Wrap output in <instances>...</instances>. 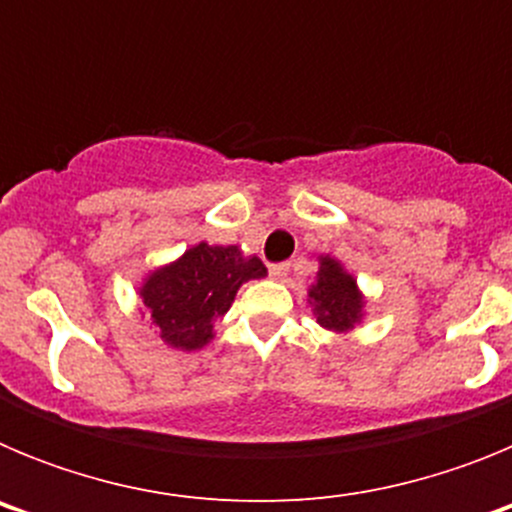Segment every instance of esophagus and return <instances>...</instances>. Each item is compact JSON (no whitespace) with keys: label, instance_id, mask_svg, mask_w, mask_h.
<instances>
[{"label":"esophagus","instance_id":"1","mask_svg":"<svg viewBox=\"0 0 512 512\" xmlns=\"http://www.w3.org/2000/svg\"><path fill=\"white\" fill-rule=\"evenodd\" d=\"M269 274L274 279H284L289 274V264H287V261H282V264H271Z\"/></svg>","mask_w":512,"mask_h":512}]
</instances>
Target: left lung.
I'll list each match as a JSON object with an SVG mask.
<instances>
[{"mask_svg":"<svg viewBox=\"0 0 512 512\" xmlns=\"http://www.w3.org/2000/svg\"><path fill=\"white\" fill-rule=\"evenodd\" d=\"M320 269L315 282L307 289V302L323 328L346 333L361 323L364 315V295L356 287V279L341 266V261L330 256H318Z\"/></svg>","mask_w":512,"mask_h":512,"instance_id":"8db88e82","label":"left lung"}]
</instances>
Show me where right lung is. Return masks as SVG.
Masks as SVG:
<instances>
[{
	"label": "right lung",
	"mask_w": 512,
	"mask_h": 512,
	"mask_svg": "<svg viewBox=\"0 0 512 512\" xmlns=\"http://www.w3.org/2000/svg\"><path fill=\"white\" fill-rule=\"evenodd\" d=\"M266 277L259 256H243L238 246L197 243L171 264L151 271L138 289L158 333L171 348L197 351L215 338L241 284Z\"/></svg>",
	"instance_id": "obj_1"
}]
</instances>
